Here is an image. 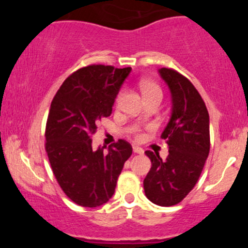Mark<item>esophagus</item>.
<instances>
[{
  "mask_svg": "<svg viewBox=\"0 0 248 248\" xmlns=\"http://www.w3.org/2000/svg\"><path fill=\"white\" fill-rule=\"evenodd\" d=\"M133 152L135 153V154H143V149H142L141 147H138V146H134L133 147Z\"/></svg>",
  "mask_w": 248,
  "mask_h": 248,
  "instance_id": "obj_1",
  "label": "esophagus"
}]
</instances>
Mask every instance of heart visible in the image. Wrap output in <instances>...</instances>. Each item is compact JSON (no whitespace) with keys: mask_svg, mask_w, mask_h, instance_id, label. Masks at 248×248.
<instances>
[{"mask_svg":"<svg viewBox=\"0 0 248 248\" xmlns=\"http://www.w3.org/2000/svg\"><path fill=\"white\" fill-rule=\"evenodd\" d=\"M140 88H141V92H142V94H143L144 98H149V96H154V95L162 96L161 87L153 80H142L140 82ZM119 100H120V94H118V96H116V99H115L116 102H118ZM134 133H135L136 138H140L141 136L140 130H139L138 128H136V129H134Z\"/></svg>","mask_w":248,"mask_h":248,"instance_id":"heart-1","label":"heart"}]
</instances>
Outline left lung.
<instances>
[{"label":"left lung","instance_id":"obj_1","mask_svg":"<svg viewBox=\"0 0 248 248\" xmlns=\"http://www.w3.org/2000/svg\"><path fill=\"white\" fill-rule=\"evenodd\" d=\"M171 92L172 113L162 133L169 155L147 150L152 168L143 181L144 193L154 204L172 206L183 201L197 183L210 153V120L205 102L191 81L172 69L160 71Z\"/></svg>","mask_w":248,"mask_h":248}]
</instances>
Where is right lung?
I'll return each mask as SVG.
<instances>
[{"label":"right lung","instance_id":"1","mask_svg":"<svg viewBox=\"0 0 248 248\" xmlns=\"http://www.w3.org/2000/svg\"><path fill=\"white\" fill-rule=\"evenodd\" d=\"M132 67L88 65L65 79L57 91L45 127V150L65 195L84 207L107 203L133 148L124 140L92 149V135L112 106Z\"/></svg>","mask_w":248,"mask_h":248}]
</instances>
